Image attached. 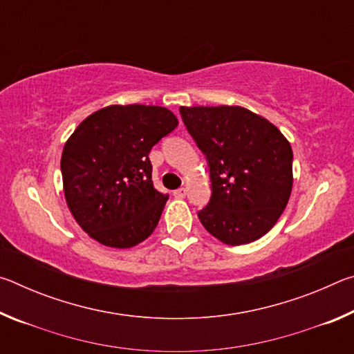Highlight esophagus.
<instances>
[{
  "instance_id": "esophagus-1",
  "label": "esophagus",
  "mask_w": 354,
  "mask_h": 354,
  "mask_svg": "<svg viewBox=\"0 0 354 354\" xmlns=\"http://www.w3.org/2000/svg\"><path fill=\"white\" fill-rule=\"evenodd\" d=\"M185 194H187V190H185L184 187H181V189L175 190V196H176V198H184Z\"/></svg>"
}]
</instances>
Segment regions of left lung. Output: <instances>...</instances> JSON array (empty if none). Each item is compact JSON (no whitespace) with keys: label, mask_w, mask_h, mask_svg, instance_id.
Returning a JSON list of instances; mask_svg holds the SVG:
<instances>
[{"label":"left lung","mask_w":354,"mask_h":354,"mask_svg":"<svg viewBox=\"0 0 354 354\" xmlns=\"http://www.w3.org/2000/svg\"><path fill=\"white\" fill-rule=\"evenodd\" d=\"M179 112L211 171V201L198 212L203 226L226 245L267 234L290 198L289 140L242 106H181Z\"/></svg>","instance_id":"1"}]
</instances>
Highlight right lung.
Segmentation results:
<instances>
[{
	"label": "right lung",
	"instance_id": "1",
	"mask_svg": "<svg viewBox=\"0 0 354 354\" xmlns=\"http://www.w3.org/2000/svg\"><path fill=\"white\" fill-rule=\"evenodd\" d=\"M178 127L162 106L112 104L82 120L65 142L64 195L76 223L104 247L151 236L169 196L154 189L148 154Z\"/></svg>",
	"mask_w": 354,
	"mask_h": 354
}]
</instances>
